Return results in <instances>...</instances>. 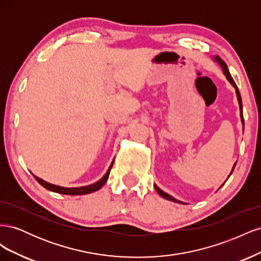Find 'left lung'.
<instances>
[{"instance_id":"obj_1","label":"left lung","mask_w":261,"mask_h":261,"mask_svg":"<svg viewBox=\"0 0 261 261\" xmlns=\"http://www.w3.org/2000/svg\"><path fill=\"white\" fill-rule=\"evenodd\" d=\"M213 61L215 62H217L218 64L220 65V67H221V69H222V72H223V74H224V76H225V78L226 80L228 81V83H230L234 88H235V93H236V97H238V101H239V106H240V115H241V121H242V124H243V130H244V117H243V103H242V98H241V93H240V91H239V88H238V86H236V84H235V82L233 81V78H232V76H231V74H230V72H228V68H227V66H226V64L225 63L223 62V60L221 59L220 57H218V55H215V57H213ZM238 162V161H236ZM236 162L234 163V165H233V168H232V171H231V173H230V175H228V177L231 176V174H232V172H233V170H234V168H235V165H236ZM227 177V178H228ZM227 178H226V180H227ZM225 183V181H224ZM224 183L222 184V185H224ZM221 185V186H222ZM220 186V187H221ZM154 189L156 191V193L159 194L162 198H164V199H168V200H171V201H174V202H177V203H185V202H183V201H179V200H177V199H175L174 197H172L171 195H169L168 193H164L162 189H160L159 187H158L155 184H154Z\"/></svg>"}]
</instances>
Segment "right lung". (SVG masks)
<instances>
[{"mask_svg":"<svg viewBox=\"0 0 261 261\" xmlns=\"http://www.w3.org/2000/svg\"><path fill=\"white\" fill-rule=\"evenodd\" d=\"M113 163H114V160L111 162V164H110V167H109L106 174L102 176L99 180H97L96 183L87 185V186H81V187H63V186H59V185H54V184L49 183V181H45L42 178L36 176L35 174H33V175L35 176V178L37 179L39 184L43 186L44 188L49 189V191H51V192L63 194V195H74V196L75 195H86V194H90V193H93L96 191H99V189L107 183V180L110 175V171H111V169L113 167Z\"/></svg>","mask_w":261,"mask_h":261,"instance_id":"add662e5","label":"right lung"}]
</instances>
